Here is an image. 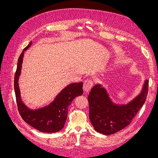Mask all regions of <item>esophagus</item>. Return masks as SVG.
Segmentation results:
<instances>
[{"mask_svg": "<svg viewBox=\"0 0 158 158\" xmlns=\"http://www.w3.org/2000/svg\"><path fill=\"white\" fill-rule=\"evenodd\" d=\"M93 85V82L92 80H86L84 82V85H83V89L84 92L85 93H88L90 89L92 88Z\"/></svg>", "mask_w": 158, "mask_h": 158, "instance_id": "1", "label": "esophagus"}]
</instances>
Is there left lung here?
Returning <instances> with one entry per match:
<instances>
[{"mask_svg":"<svg viewBox=\"0 0 158 158\" xmlns=\"http://www.w3.org/2000/svg\"><path fill=\"white\" fill-rule=\"evenodd\" d=\"M148 80H145L140 94L127 105L112 102L106 89L96 84L91 89L88 97L89 118L98 132L109 135L125 128L145 103L148 95Z\"/></svg>","mask_w":158,"mask_h":158,"instance_id":"1","label":"left lung"}]
</instances>
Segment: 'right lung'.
Listing matches in <instances>:
<instances>
[{
	"label": "right lung",
	"mask_w": 158,
	"mask_h": 158,
	"mask_svg": "<svg viewBox=\"0 0 158 158\" xmlns=\"http://www.w3.org/2000/svg\"><path fill=\"white\" fill-rule=\"evenodd\" d=\"M31 45V41L23 49L19 56L14 76V91L18 111L23 120L37 131L43 132H56L62 130L64 126L67 118L68 107L73 100L78 95H82L83 83H73L68 85L56 95L54 101L49 106L35 110L27 107L21 99L18 79L21 73L24 51Z\"/></svg>",
	"instance_id": "obj_1"
}]
</instances>
